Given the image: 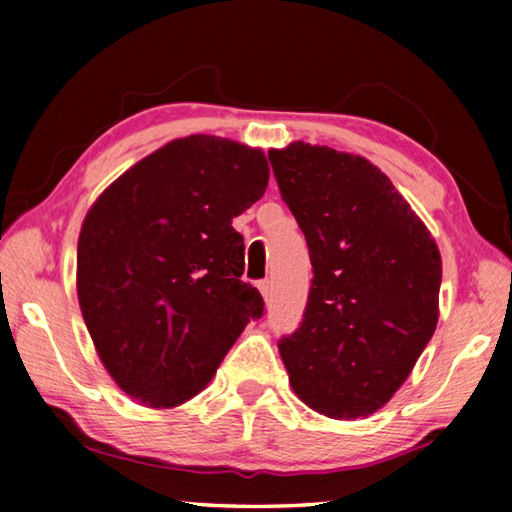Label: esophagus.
Masks as SVG:
<instances>
[{"label":"esophagus","instance_id":"obj_1","mask_svg":"<svg viewBox=\"0 0 512 512\" xmlns=\"http://www.w3.org/2000/svg\"><path fill=\"white\" fill-rule=\"evenodd\" d=\"M257 289H259V293H262V298L268 300V296H271V280H262L257 284Z\"/></svg>","mask_w":512,"mask_h":512}]
</instances>
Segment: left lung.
Returning a JSON list of instances; mask_svg holds the SVG:
<instances>
[{"mask_svg": "<svg viewBox=\"0 0 512 512\" xmlns=\"http://www.w3.org/2000/svg\"><path fill=\"white\" fill-rule=\"evenodd\" d=\"M268 160L314 266L305 318L277 343L291 388L327 418H368L400 391L436 332L440 250L361 155L291 142Z\"/></svg>", "mask_w": 512, "mask_h": 512, "instance_id": "8db88e82", "label": "left lung"}]
</instances>
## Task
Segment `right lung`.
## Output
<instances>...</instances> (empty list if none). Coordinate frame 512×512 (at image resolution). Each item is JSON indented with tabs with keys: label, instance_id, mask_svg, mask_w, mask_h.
I'll use <instances>...</instances> for the list:
<instances>
[{
	"label": "right lung",
	"instance_id": "right-lung-1",
	"mask_svg": "<svg viewBox=\"0 0 512 512\" xmlns=\"http://www.w3.org/2000/svg\"><path fill=\"white\" fill-rule=\"evenodd\" d=\"M262 149L189 135L146 155L85 214L76 293L108 375L137 404L173 409L210 384L253 318L232 219L264 196Z\"/></svg>",
	"mask_w": 512,
	"mask_h": 512
}]
</instances>
